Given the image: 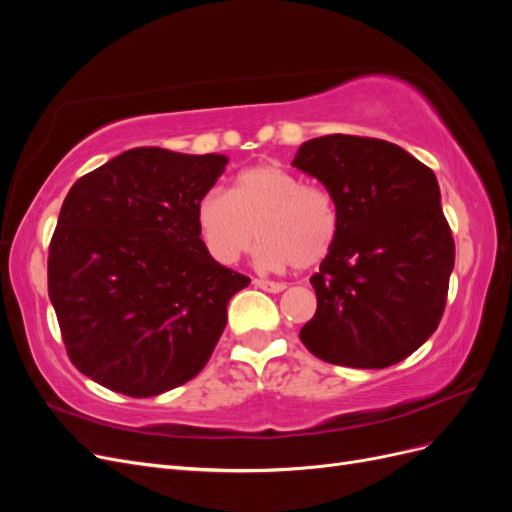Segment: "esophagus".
I'll list each match as a JSON object with an SVG mask.
<instances>
[{
    "mask_svg": "<svg viewBox=\"0 0 512 512\" xmlns=\"http://www.w3.org/2000/svg\"><path fill=\"white\" fill-rule=\"evenodd\" d=\"M256 288H260V290H265V292H273V294H277V292H284L286 290V284H282V282H267V280H254L252 282Z\"/></svg>",
    "mask_w": 512,
    "mask_h": 512,
    "instance_id": "1",
    "label": "esophagus"
}]
</instances>
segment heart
Returning <instances> with one entry per match:
<instances>
[{
	"label": "heart",
	"instance_id": "heart-1",
	"mask_svg": "<svg viewBox=\"0 0 512 512\" xmlns=\"http://www.w3.org/2000/svg\"><path fill=\"white\" fill-rule=\"evenodd\" d=\"M196 226L207 252L235 262L262 241L258 260L271 271L309 269L333 250L339 218L333 198L277 162L243 168L230 190L213 188L200 196Z\"/></svg>",
	"mask_w": 512,
	"mask_h": 512
}]
</instances>
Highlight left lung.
I'll return each instance as SVG.
<instances>
[{
    "mask_svg": "<svg viewBox=\"0 0 512 512\" xmlns=\"http://www.w3.org/2000/svg\"><path fill=\"white\" fill-rule=\"evenodd\" d=\"M292 166L327 188L339 218L309 277L318 307L301 342L333 365L404 361L438 329L455 267L436 175L399 145L350 134L305 141Z\"/></svg>",
    "mask_w": 512,
    "mask_h": 512,
    "instance_id": "8db88e82",
    "label": "left lung"
}]
</instances>
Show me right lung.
Returning a JSON list of instances; mask_svg holds the SVG:
<instances>
[{
  "label": "right lung",
  "mask_w": 512,
  "mask_h": 512,
  "mask_svg": "<svg viewBox=\"0 0 512 512\" xmlns=\"http://www.w3.org/2000/svg\"><path fill=\"white\" fill-rule=\"evenodd\" d=\"M228 164L134 147L76 181L49 247V299L74 367L153 397L200 374L250 277L215 262L196 205Z\"/></svg>",
  "instance_id": "right-lung-1"
}]
</instances>
